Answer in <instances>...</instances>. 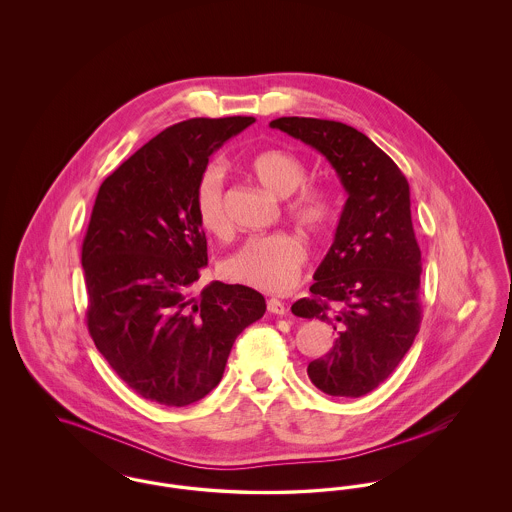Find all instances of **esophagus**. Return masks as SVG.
Wrapping results in <instances>:
<instances>
[{
	"label": "esophagus",
	"instance_id": "esophagus-1",
	"mask_svg": "<svg viewBox=\"0 0 512 512\" xmlns=\"http://www.w3.org/2000/svg\"><path fill=\"white\" fill-rule=\"evenodd\" d=\"M268 310L273 312V314L283 316V314L287 312V307H285V303H283V301H279V299H268Z\"/></svg>",
	"mask_w": 512,
	"mask_h": 512
}]
</instances>
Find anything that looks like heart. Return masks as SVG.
I'll list each match as a JSON object with an SVG mask.
<instances>
[{
	"label": "heart",
	"mask_w": 512,
	"mask_h": 512,
	"mask_svg": "<svg viewBox=\"0 0 512 512\" xmlns=\"http://www.w3.org/2000/svg\"><path fill=\"white\" fill-rule=\"evenodd\" d=\"M250 171L266 190L279 198L292 196L305 184L308 174L307 165L285 149L258 153L250 161ZM194 209L207 233L217 237L229 233L231 223L225 207V174L221 167L209 165L202 172L194 192ZM287 213L308 235H318L328 227L334 209L324 190L308 186L289 200ZM305 258L301 240L291 233L254 235L225 258L223 272L240 285L266 293H283L297 283Z\"/></svg>",
	"instance_id": "heart-1"
}]
</instances>
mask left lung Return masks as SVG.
Masks as SVG:
<instances>
[{"label": "left lung", "instance_id": "obj_1", "mask_svg": "<svg viewBox=\"0 0 512 512\" xmlns=\"http://www.w3.org/2000/svg\"><path fill=\"white\" fill-rule=\"evenodd\" d=\"M270 126L320 151L347 192L310 297L291 310L328 322L338 334L324 357L308 363L312 384L328 396H365L394 373L421 324V250L408 180L380 147L347 124L283 116Z\"/></svg>", "mask_w": 512, "mask_h": 512}]
</instances>
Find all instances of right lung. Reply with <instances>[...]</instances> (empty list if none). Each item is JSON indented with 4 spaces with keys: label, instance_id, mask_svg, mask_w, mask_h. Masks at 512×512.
Here are the masks:
<instances>
[{
    "label": "right lung",
    "instance_id": "add662e5",
    "mask_svg": "<svg viewBox=\"0 0 512 512\" xmlns=\"http://www.w3.org/2000/svg\"><path fill=\"white\" fill-rule=\"evenodd\" d=\"M252 116L192 118L104 178L83 239L87 328L108 365L145 400L184 408L221 380L240 332L266 312L246 285L190 287L207 266L194 209L209 157Z\"/></svg>",
    "mask_w": 512,
    "mask_h": 512
}]
</instances>
